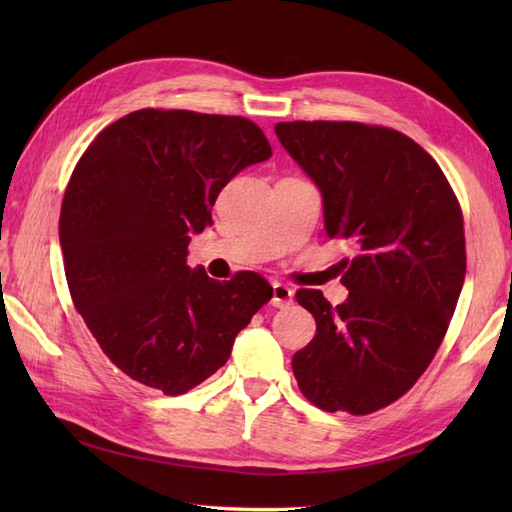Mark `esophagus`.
I'll list each match as a JSON object with an SVG mask.
<instances>
[{
  "instance_id": "1",
  "label": "esophagus",
  "mask_w": 512,
  "mask_h": 512,
  "mask_svg": "<svg viewBox=\"0 0 512 512\" xmlns=\"http://www.w3.org/2000/svg\"><path fill=\"white\" fill-rule=\"evenodd\" d=\"M292 299H295V290H292L286 284H279V281H275V284H273V299H270V303H273L275 308H288Z\"/></svg>"
}]
</instances>
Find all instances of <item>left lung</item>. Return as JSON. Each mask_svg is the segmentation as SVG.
Segmentation results:
<instances>
[{
	"label": "left lung",
	"instance_id": "1",
	"mask_svg": "<svg viewBox=\"0 0 512 512\" xmlns=\"http://www.w3.org/2000/svg\"><path fill=\"white\" fill-rule=\"evenodd\" d=\"M275 134L321 191L325 233L358 250L339 306L297 292L317 334L292 372L312 405L365 416L407 394L447 334L466 275L460 204L438 162L396 129L295 121Z\"/></svg>",
	"mask_w": 512,
	"mask_h": 512
}]
</instances>
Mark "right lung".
Returning a JSON list of instances; mask_svg holds the SVG:
<instances>
[{
	"label": "right lung",
	"instance_id": "obj_1",
	"mask_svg": "<svg viewBox=\"0 0 512 512\" xmlns=\"http://www.w3.org/2000/svg\"><path fill=\"white\" fill-rule=\"evenodd\" d=\"M273 149L242 116L138 110L94 138L74 167L59 239L74 308L107 358L167 396L231 356L270 301L257 273L215 281L189 268L191 235L213 224L228 180Z\"/></svg>",
	"mask_w": 512,
	"mask_h": 512
}]
</instances>
